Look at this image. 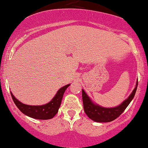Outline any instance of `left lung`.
<instances>
[{"label":"left lung","mask_w":148,"mask_h":148,"mask_svg":"<svg viewBox=\"0 0 148 148\" xmlns=\"http://www.w3.org/2000/svg\"><path fill=\"white\" fill-rule=\"evenodd\" d=\"M137 85H138V79L137 80L134 90L128 98L119 106L112 108H106L97 104L96 103L93 102L86 92L82 90V99L85 112L89 118L96 123H108L115 120L124 112V110L134 98Z\"/></svg>","instance_id":"obj_1"}]
</instances>
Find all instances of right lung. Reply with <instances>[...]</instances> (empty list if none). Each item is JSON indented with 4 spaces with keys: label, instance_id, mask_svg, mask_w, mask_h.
I'll return each mask as SVG.
<instances>
[{
    "label": "right lung",
    "instance_id": "add662e5",
    "mask_svg": "<svg viewBox=\"0 0 148 148\" xmlns=\"http://www.w3.org/2000/svg\"><path fill=\"white\" fill-rule=\"evenodd\" d=\"M70 85L71 84H67L60 88L54 98L47 104L38 105V106H32V105L23 104L14 96L13 93L11 92V94L16 106L20 111L26 116L35 119L48 120V119H52L57 114L60 104H61L64 93Z\"/></svg>",
    "mask_w": 148,
    "mask_h": 148
}]
</instances>
